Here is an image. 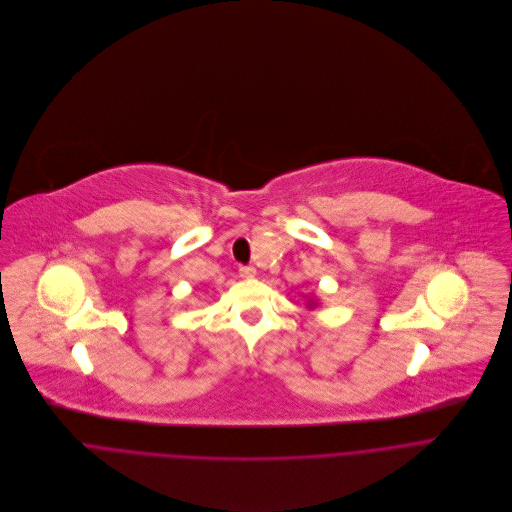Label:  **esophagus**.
I'll list each match as a JSON object with an SVG mask.
<instances>
[{"instance_id":"esophagus-1","label":"esophagus","mask_w":512,"mask_h":512,"mask_svg":"<svg viewBox=\"0 0 512 512\" xmlns=\"http://www.w3.org/2000/svg\"><path fill=\"white\" fill-rule=\"evenodd\" d=\"M239 275H241L243 279H253V277L257 275V269L251 267V265H247V267H241V269H239Z\"/></svg>"}]
</instances>
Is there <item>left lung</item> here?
Returning a JSON list of instances; mask_svg holds the SVG:
<instances>
[{
    "instance_id": "left-lung-1",
    "label": "left lung",
    "mask_w": 512,
    "mask_h": 512,
    "mask_svg": "<svg viewBox=\"0 0 512 512\" xmlns=\"http://www.w3.org/2000/svg\"><path fill=\"white\" fill-rule=\"evenodd\" d=\"M305 299H307V303H305V305H307V309H309V311H313V309H317V307H319V299H317L315 295H309V297H305Z\"/></svg>"
}]
</instances>
